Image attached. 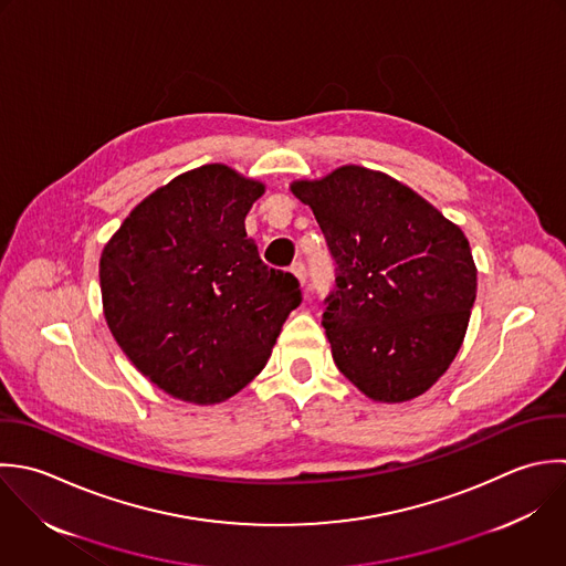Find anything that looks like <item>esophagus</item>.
Wrapping results in <instances>:
<instances>
[{
  "mask_svg": "<svg viewBox=\"0 0 566 566\" xmlns=\"http://www.w3.org/2000/svg\"><path fill=\"white\" fill-rule=\"evenodd\" d=\"M291 273L300 280V284H302V286L306 284V269H304V262H300V260H297V262H293V264H291Z\"/></svg>",
  "mask_w": 566,
  "mask_h": 566,
  "instance_id": "obj_1",
  "label": "esophagus"
}]
</instances>
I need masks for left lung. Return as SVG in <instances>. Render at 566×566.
Wrapping results in <instances>:
<instances>
[{
	"mask_svg": "<svg viewBox=\"0 0 566 566\" xmlns=\"http://www.w3.org/2000/svg\"><path fill=\"white\" fill-rule=\"evenodd\" d=\"M291 191L313 209L337 264L322 324L339 373L384 403L430 390L476 300L465 233L403 182L359 165Z\"/></svg>",
	"mask_w": 566,
	"mask_h": 566,
	"instance_id": "left-lung-1",
	"label": "left lung"
}]
</instances>
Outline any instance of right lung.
<instances>
[{"mask_svg":"<svg viewBox=\"0 0 566 566\" xmlns=\"http://www.w3.org/2000/svg\"><path fill=\"white\" fill-rule=\"evenodd\" d=\"M264 185L213 163L176 176L123 220L101 253L105 322L160 390L218 403L266 366L302 291L269 269L244 218Z\"/></svg>","mask_w":566,"mask_h":566,"instance_id":"right-lung-1","label":"right lung"}]
</instances>
